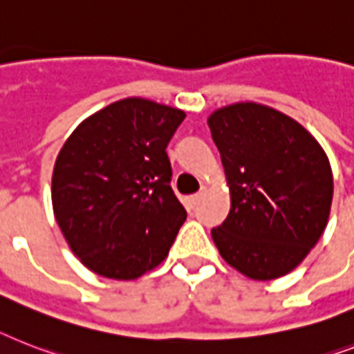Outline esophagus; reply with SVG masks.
Segmentation results:
<instances>
[{"label":"esophagus","instance_id":"34e87169","mask_svg":"<svg viewBox=\"0 0 354 354\" xmlns=\"http://www.w3.org/2000/svg\"><path fill=\"white\" fill-rule=\"evenodd\" d=\"M203 194H205V189H202V191L196 192V194H194V196L189 198V200H187V203H189V207H192V209H194V207H196L198 203L202 202Z\"/></svg>","mask_w":354,"mask_h":354}]
</instances>
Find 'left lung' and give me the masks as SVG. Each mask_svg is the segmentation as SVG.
Returning a JSON list of instances; mask_svg holds the SVG:
<instances>
[{
	"mask_svg": "<svg viewBox=\"0 0 354 354\" xmlns=\"http://www.w3.org/2000/svg\"><path fill=\"white\" fill-rule=\"evenodd\" d=\"M209 127L231 187V211L212 240L245 277H283L327 225L333 174L326 152L300 123L258 103L220 109Z\"/></svg>",
	"mask_w": 354,
	"mask_h": 354,
	"instance_id": "obj_1",
	"label": "left lung"
}]
</instances>
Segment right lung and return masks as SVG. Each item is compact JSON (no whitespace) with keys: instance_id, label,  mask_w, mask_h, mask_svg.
I'll use <instances>...</instances> for the list:
<instances>
[{"instance_id":"obj_1","label":"right lung","mask_w":354,"mask_h":354,"mask_svg":"<svg viewBox=\"0 0 354 354\" xmlns=\"http://www.w3.org/2000/svg\"><path fill=\"white\" fill-rule=\"evenodd\" d=\"M183 118L180 109L127 97L77 125L57 154L54 216L100 277L132 280L167 257L187 218L167 156Z\"/></svg>"}]
</instances>
